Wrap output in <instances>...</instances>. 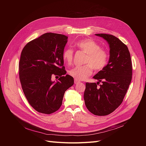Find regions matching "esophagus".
<instances>
[{
    "label": "esophagus",
    "instance_id": "1",
    "mask_svg": "<svg viewBox=\"0 0 146 146\" xmlns=\"http://www.w3.org/2000/svg\"><path fill=\"white\" fill-rule=\"evenodd\" d=\"M80 83V81H78L77 80H76V79H75V80H74V83L76 84V85H77V84H78V83Z\"/></svg>",
    "mask_w": 146,
    "mask_h": 146
}]
</instances>
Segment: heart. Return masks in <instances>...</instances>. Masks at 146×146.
<instances>
[{"label":"heart","mask_w":146,"mask_h":146,"mask_svg":"<svg viewBox=\"0 0 146 146\" xmlns=\"http://www.w3.org/2000/svg\"><path fill=\"white\" fill-rule=\"evenodd\" d=\"M76 46L85 54L86 56L84 61L86 64L82 66H75L69 70L70 76L76 80H83L92 72L93 69L97 72L103 70L108 62L109 55L105 50L101 48L98 42L90 39H83L77 42ZM73 50L67 48L63 53V60L67 64L72 63Z\"/></svg>","instance_id":"1"}]
</instances>
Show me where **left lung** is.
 I'll return each mask as SVG.
<instances>
[{
	"label": "left lung",
	"mask_w": 146,
	"mask_h": 146,
	"mask_svg": "<svg viewBox=\"0 0 146 146\" xmlns=\"http://www.w3.org/2000/svg\"><path fill=\"white\" fill-rule=\"evenodd\" d=\"M110 47V58L106 67L96 74L94 79L103 84L86 83L84 100L89 111L96 116H106L120 105L132 78V64L127 46L111 35L99 33Z\"/></svg>",
	"instance_id": "obj_1"
}]
</instances>
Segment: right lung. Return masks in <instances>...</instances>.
Masks as SVG:
<instances>
[{
	"instance_id": "right-lung-1",
	"label": "right lung",
	"mask_w": 146,
	"mask_h": 146,
	"mask_svg": "<svg viewBox=\"0 0 146 146\" xmlns=\"http://www.w3.org/2000/svg\"><path fill=\"white\" fill-rule=\"evenodd\" d=\"M68 37L46 33L30 41L22 50L19 74L22 88L29 103L39 113L51 114L62 105L65 91L74 85L66 74L63 53ZM55 74L60 77L51 81Z\"/></svg>"
}]
</instances>
